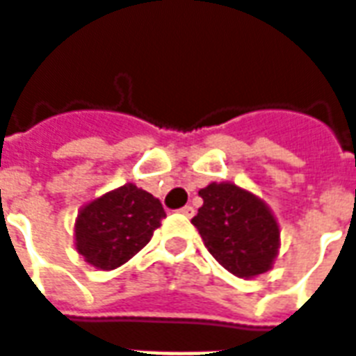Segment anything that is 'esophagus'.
<instances>
[{
  "label": "esophagus",
  "mask_w": 356,
  "mask_h": 356,
  "mask_svg": "<svg viewBox=\"0 0 356 356\" xmlns=\"http://www.w3.org/2000/svg\"><path fill=\"white\" fill-rule=\"evenodd\" d=\"M179 211H181V213H183V216H185V217H193L194 216V208H193V206H185V208H181V209H179Z\"/></svg>",
  "instance_id": "esophagus-1"
}]
</instances>
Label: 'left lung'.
Here are the masks:
<instances>
[{"label": "left lung", "instance_id": "left-lung-1", "mask_svg": "<svg viewBox=\"0 0 356 356\" xmlns=\"http://www.w3.org/2000/svg\"><path fill=\"white\" fill-rule=\"evenodd\" d=\"M204 206L193 217L209 254L240 278L267 273L278 252V225L259 198L231 183L202 188Z\"/></svg>", "mask_w": 356, "mask_h": 356}]
</instances>
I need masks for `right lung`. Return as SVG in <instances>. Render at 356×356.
Instances as JSON below:
<instances>
[{
    "label": "right lung",
    "mask_w": 356,
    "mask_h": 356,
    "mask_svg": "<svg viewBox=\"0 0 356 356\" xmlns=\"http://www.w3.org/2000/svg\"><path fill=\"white\" fill-rule=\"evenodd\" d=\"M163 217L160 200L129 183L81 209L76 248L93 267L116 268L147 246Z\"/></svg>",
    "instance_id": "add662e5"
}]
</instances>
